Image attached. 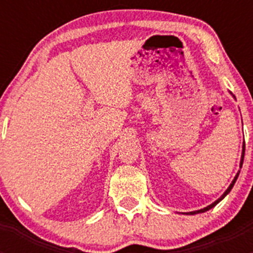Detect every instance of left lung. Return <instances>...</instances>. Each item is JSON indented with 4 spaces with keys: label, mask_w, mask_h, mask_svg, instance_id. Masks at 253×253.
Instances as JSON below:
<instances>
[{
    "label": "left lung",
    "mask_w": 253,
    "mask_h": 253,
    "mask_svg": "<svg viewBox=\"0 0 253 253\" xmlns=\"http://www.w3.org/2000/svg\"><path fill=\"white\" fill-rule=\"evenodd\" d=\"M234 97V96H233ZM243 158H245V142H243V146H242V156H241V162H240V169H242V165H243ZM240 169H238V172H237V175L234 176V178H233V181H232L231 182V185H229V186H228V189L225 190L224 193H223V195L220 196V198L219 199H216L215 202L214 203H211V204L210 205H208L207 208H203V209H200V210H195V211H189V213H186L187 215H194V214H199V213H205V211H208V210L209 209H211V208H214L215 207L216 204H218L219 202H222L223 199L225 198V196L228 195V194L231 193V190H232V187L234 186V184H236V181H237V178H238V175H240Z\"/></svg>",
    "instance_id": "left-lung-1"
}]
</instances>
